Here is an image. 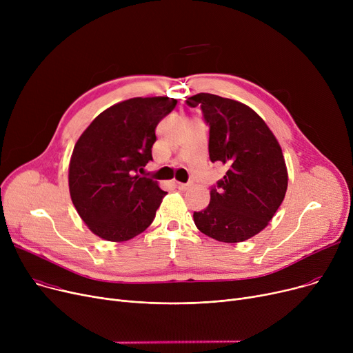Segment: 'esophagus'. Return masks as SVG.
<instances>
[{
	"label": "esophagus",
	"instance_id": "1",
	"mask_svg": "<svg viewBox=\"0 0 353 353\" xmlns=\"http://www.w3.org/2000/svg\"><path fill=\"white\" fill-rule=\"evenodd\" d=\"M174 186L179 189V190H188L190 188V184L188 183H180V181H174Z\"/></svg>",
	"mask_w": 353,
	"mask_h": 353
}]
</instances>
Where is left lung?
<instances>
[{
	"mask_svg": "<svg viewBox=\"0 0 353 353\" xmlns=\"http://www.w3.org/2000/svg\"><path fill=\"white\" fill-rule=\"evenodd\" d=\"M200 107L209 124L210 160L228 172L210 190L209 206L194 212L197 229L225 243H239L262 232L288 189L282 148L256 111L243 103L199 92L186 100Z\"/></svg>",
	"mask_w": 353,
	"mask_h": 353,
	"instance_id": "1",
	"label": "left lung"
}]
</instances>
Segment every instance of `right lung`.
<instances>
[{"label":"right lung","instance_id":"1","mask_svg":"<svg viewBox=\"0 0 353 353\" xmlns=\"http://www.w3.org/2000/svg\"><path fill=\"white\" fill-rule=\"evenodd\" d=\"M177 100L134 97L104 110L77 140L68 167L72 205L87 228L108 242L144 232L165 192L139 170L153 160L156 127Z\"/></svg>","mask_w":353,"mask_h":353}]
</instances>
